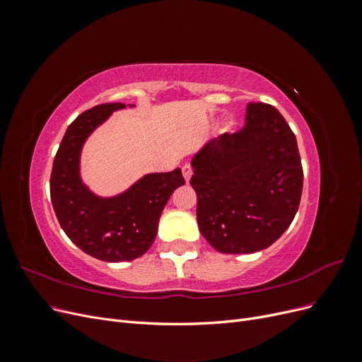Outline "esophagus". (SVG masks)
Listing matches in <instances>:
<instances>
[{
  "label": "esophagus",
  "mask_w": 362,
  "mask_h": 362,
  "mask_svg": "<svg viewBox=\"0 0 362 362\" xmlns=\"http://www.w3.org/2000/svg\"><path fill=\"white\" fill-rule=\"evenodd\" d=\"M181 170H182V177H184L185 182H189L190 178H192V175H193L192 166H190V164H184V166L181 168Z\"/></svg>",
  "instance_id": "esophagus-1"
}]
</instances>
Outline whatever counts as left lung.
<instances>
[{"label": "left lung", "mask_w": 362, "mask_h": 362, "mask_svg": "<svg viewBox=\"0 0 362 362\" xmlns=\"http://www.w3.org/2000/svg\"><path fill=\"white\" fill-rule=\"evenodd\" d=\"M192 168L199 231L222 254L269 247L298 213L303 185L298 141L273 105L247 104L245 127L206 141Z\"/></svg>", "instance_id": "1"}]
</instances>
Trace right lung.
I'll list each match as a JSON object with an SVG mask.
<instances>
[{
  "mask_svg": "<svg viewBox=\"0 0 362 362\" xmlns=\"http://www.w3.org/2000/svg\"><path fill=\"white\" fill-rule=\"evenodd\" d=\"M133 107V105H128ZM122 103L95 105L68 127L52 163L49 192L59 223L74 245L107 262L133 261L154 243L158 221L175 189L185 184L181 169L148 173L110 198L95 194L83 182V145Z\"/></svg>",
  "mask_w": 362,
  "mask_h": 362,
  "instance_id": "obj_1",
  "label": "right lung"
}]
</instances>
